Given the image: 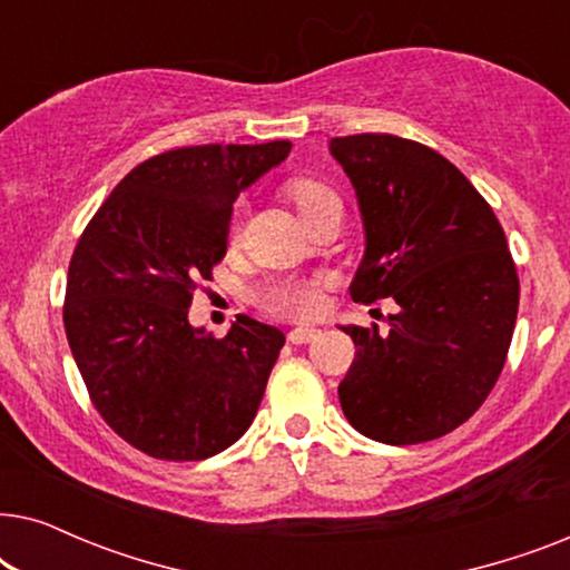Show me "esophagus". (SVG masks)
Here are the masks:
<instances>
[{"label":"esophagus","instance_id":"obj_1","mask_svg":"<svg viewBox=\"0 0 570 570\" xmlns=\"http://www.w3.org/2000/svg\"><path fill=\"white\" fill-rule=\"evenodd\" d=\"M318 330H314V326H295V330L287 332V342L291 345H306V342L316 340Z\"/></svg>","mask_w":570,"mask_h":570}]
</instances>
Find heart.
<instances>
[{
    "label": "heart",
    "mask_w": 570,
    "mask_h": 570,
    "mask_svg": "<svg viewBox=\"0 0 570 570\" xmlns=\"http://www.w3.org/2000/svg\"><path fill=\"white\" fill-rule=\"evenodd\" d=\"M285 197L293 202L303 220L311 223L340 197L330 184L314 176H295L285 184ZM256 303L269 314L283 318H308L322 311V279L318 277H287L264 285L256 293Z\"/></svg>",
    "instance_id": "1"
}]
</instances>
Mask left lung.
<instances>
[{
    "label": "left lung",
    "mask_w": 570,
    "mask_h": 570,
    "mask_svg": "<svg viewBox=\"0 0 570 570\" xmlns=\"http://www.w3.org/2000/svg\"><path fill=\"white\" fill-rule=\"evenodd\" d=\"M353 181L365 256L357 303L394 298L389 332L342 326L355 361L340 384L350 425L410 446L466 423L493 392L511 347L519 275L493 207L431 147L396 135L334 137Z\"/></svg>",
    "instance_id": "obj_1"
}]
</instances>
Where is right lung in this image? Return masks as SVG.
<instances>
[{
	"mask_svg": "<svg viewBox=\"0 0 570 570\" xmlns=\"http://www.w3.org/2000/svg\"><path fill=\"white\" fill-rule=\"evenodd\" d=\"M291 147L275 139L153 155L77 240L61 311L69 347L100 417L147 456L220 454L259 410L285 334L238 316L215 337L194 330L189 306L228 248L233 202Z\"/></svg>",
	"mask_w": 570,
	"mask_h": 570,
	"instance_id": "1",
	"label": "right lung"
}]
</instances>
